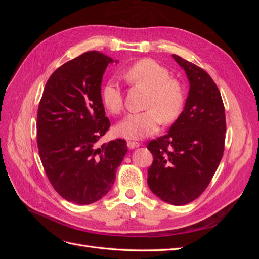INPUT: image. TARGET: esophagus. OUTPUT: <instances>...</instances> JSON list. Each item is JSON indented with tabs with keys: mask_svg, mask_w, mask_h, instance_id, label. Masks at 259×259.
I'll use <instances>...</instances> for the list:
<instances>
[{
	"mask_svg": "<svg viewBox=\"0 0 259 259\" xmlns=\"http://www.w3.org/2000/svg\"><path fill=\"white\" fill-rule=\"evenodd\" d=\"M139 146H140V144L137 143V142H127V147L130 149H134V148H137Z\"/></svg>",
	"mask_w": 259,
	"mask_h": 259,
	"instance_id": "obj_1",
	"label": "esophagus"
}]
</instances>
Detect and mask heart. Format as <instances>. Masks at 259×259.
<instances>
[{"label":"heart","instance_id":"heart-1","mask_svg":"<svg viewBox=\"0 0 259 259\" xmlns=\"http://www.w3.org/2000/svg\"><path fill=\"white\" fill-rule=\"evenodd\" d=\"M169 70L153 59H140L127 68L125 79L136 88L148 91L144 112L128 114L114 127L116 136L142 139L150 136L164 124L173 123L183 111L186 90L177 77L169 76ZM101 103L111 114L124 109L121 86L115 81L107 82L101 89Z\"/></svg>","mask_w":259,"mask_h":259}]
</instances>
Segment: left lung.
<instances>
[{
    "label": "left lung",
    "mask_w": 259,
    "mask_h": 259,
    "mask_svg": "<svg viewBox=\"0 0 259 259\" xmlns=\"http://www.w3.org/2000/svg\"><path fill=\"white\" fill-rule=\"evenodd\" d=\"M190 83L184 111L166 135L148 143L153 155L148 186L168 204L185 205L209 185L225 149L226 116L223 98L209 74L173 54Z\"/></svg>",
    "instance_id": "left-lung-1"
}]
</instances>
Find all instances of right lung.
Here are the masks:
<instances>
[{
  "label": "right lung",
  "mask_w": 259,
  "mask_h": 259,
  "mask_svg": "<svg viewBox=\"0 0 259 259\" xmlns=\"http://www.w3.org/2000/svg\"><path fill=\"white\" fill-rule=\"evenodd\" d=\"M113 59L86 52L55 70L37 109L36 142L50 183L69 202L85 205L111 189L127 152L126 140L98 145L110 127L101 81Z\"/></svg>",
  "instance_id": "obj_1"
}]
</instances>
